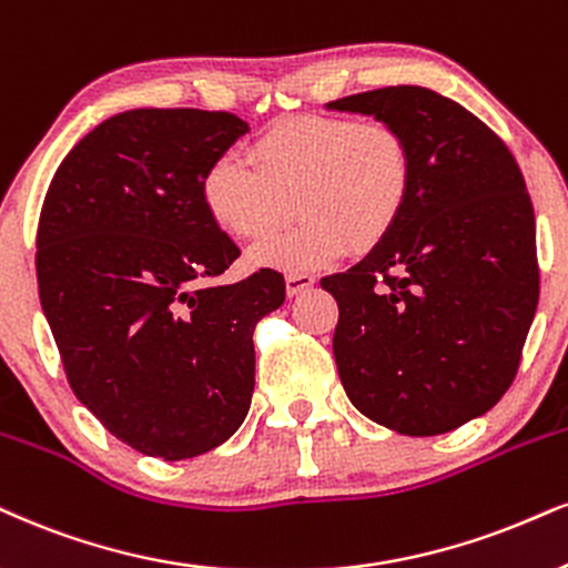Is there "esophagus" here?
<instances>
[{
    "mask_svg": "<svg viewBox=\"0 0 568 568\" xmlns=\"http://www.w3.org/2000/svg\"><path fill=\"white\" fill-rule=\"evenodd\" d=\"M313 284H316V276H313V273H303V271L286 273V295L290 297L303 295V292L311 290Z\"/></svg>",
    "mask_w": 568,
    "mask_h": 568,
    "instance_id": "1",
    "label": "esophagus"
}]
</instances>
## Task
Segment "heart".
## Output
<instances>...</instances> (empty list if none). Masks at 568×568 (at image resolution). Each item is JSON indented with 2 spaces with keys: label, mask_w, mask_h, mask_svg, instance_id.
<instances>
[{
  "label": "heart",
  "mask_w": 568,
  "mask_h": 568,
  "mask_svg": "<svg viewBox=\"0 0 568 568\" xmlns=\"http://www.w3.org/2000/svg\"><path fill=\"white\" fill-rule=\"evenodd\" d=\"M247 158L250 165L215 158L200 197L215 226L247 242L282 226L292 205L295 226L250 252L265 268H316L345 247H379L403 219L416 179L403 129L349 115L290 118L257 136Z\"/></svg>",
  "instance_id": "b5f03b06"
}]
</instances>
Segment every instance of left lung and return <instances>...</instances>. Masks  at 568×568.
<instances>
[{"label": "left lung", "instance_id": "left-lung-1", "mask_svg": "<svg viewBox=\"0 0 568 568\" xmlns=\"http://www.w3.org/2000/svg\"><path fill=\"white\" fill-rule=\"evenodd\" d=\"M403 129L416 179L403 219L345 273L334 361L349 403L408 437L481 416L516 379L537 300L535 207L506 142L458 102L384 87L328 102Z\"/></svg>", "mask_w": 568, "mask_h": 568}]
</instances>
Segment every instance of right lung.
I'll return each mask as SVG.
<instances>
[{
	"label": "right lung",
	"instance_id": "1",
	"mask_svg": "<svg viewBox=\"0 0 568 568\" xmlns=\"http://www.w3.org/2000/svg\"><path fill=\"white\" fill-rule=\"evenodd\" d=\"M247 131L231 113L142 108L89 131L47 189L37 229L44 316L73 395L144 455H202L240 429L257 321L278 271L213 284L240 257L200 197L205 168Z\"/></svg>",
	"mask_w": 568,
	"mask_h": 568
}]
</instances>
